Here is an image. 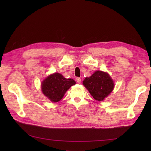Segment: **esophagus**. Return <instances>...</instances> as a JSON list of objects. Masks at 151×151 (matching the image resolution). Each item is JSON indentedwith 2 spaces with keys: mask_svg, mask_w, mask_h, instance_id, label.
<instances>
[{
  "mask_svg": "<svg viewBox=\"0 0 151 151\" xmlns=\"http://www.w3.org/2000/svg\"><path fill=\"white\" fill-rule=\"evenodd\" d=\"M76 82H77L78 84H81V78L77 77L76 78Z\"/></svg>",
  "mask_w": 151,
  "mask_h": 151,
  "instance_id": "1",
  "label": "esophagus"
}]
</instances>
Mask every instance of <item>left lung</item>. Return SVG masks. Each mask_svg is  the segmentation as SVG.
Segmentation results:
<instances>
[{
    "instance_id": "obj_1",
    "label": "left lung",
    "mask_w": 151,
    "mask_h": 151,
    "mask_svg": "<svg viewBox=\"0 0 151 151\" xmlns=\"http://www.w3.org/2000/svg\"><path fill=\"white\" fill-rule=\"evenodd\" d=\"M83 85L96 101H102L113 91L114 83L108 73L97 70L83 81Z\"/></svg>"
}]
</instances>
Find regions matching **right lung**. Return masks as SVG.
I'll return each mask as SVG.
<instances>
[{
    "mask_svg": "<svg viewBox=\"0 0 151 151\" xmlns=\"http://www.w3.org/2000/svg\"><path fill=\"white\" fill-rule=\"evenodd\" d=\"M76 82L72 78H65L58 73L51 74L41 83V90L44 95L52 102L62 99L66 91L75 85Z\"/></svg>",
    "mask_w": 151,
    "mask_h": 151,
    "instance_id": "obj_1",
    "label": "right lung"
}]
</instances>
